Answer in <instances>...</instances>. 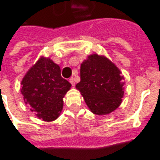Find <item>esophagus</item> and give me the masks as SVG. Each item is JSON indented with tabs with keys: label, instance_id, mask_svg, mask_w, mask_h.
<instances>
[{
	"label": "esophagus",
	"instance_id": "1",
	"mask_svg": "<svg viewBox=\"0 0 160 160\" xmlns=\"http://www.w3.org/2000/svg\"><path fill=\"white\" fill-rule=\"evenodd\" d=\"M69 82L72 84V86H73V87H74V85H75V81H74V79H73V77L69 79Z\"/></svg>",
	"mask_w": 160,
	"mask_h": 160
}]
</instances>
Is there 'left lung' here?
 I'll return each instance as SVG.
<instances>
[{
	"label": "left lung",
	"mask_w": 160,
	"mask_h": 160,
	"mask_svg": "<svg viewBox=\"0 0 160 160\" xmlns=\"http://www.w3.org/2000/svg\"><path fill=\"white\" fill-rule=\"evenodd\" d=\"M124 84L115 63L105 56L92 54L80 65V81L75 87L93 114L104 116L120 106Z\"/></svg>",
	"instance_id": "obj_1"
}]
</instances>
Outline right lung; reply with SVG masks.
Returning <instances> with one entry per match:
<instances>
[{"label": "right lung", "mask_w": 160, "mask_h": 160, "mask_svg": "<svg viewBox=\"0 0 160 160\" xmlns=\"http://www.w3.org/2000/svg\"><path fill=\"white\" fill-rule=\"evenodd\" d=\"M71 84L61 75L59 65L49 57L41 56L21 81V94L25 104L39 119L52 122L59 118L63 98Z\"/></svg>", "instance_id": "obj_1"}]
</instances>
